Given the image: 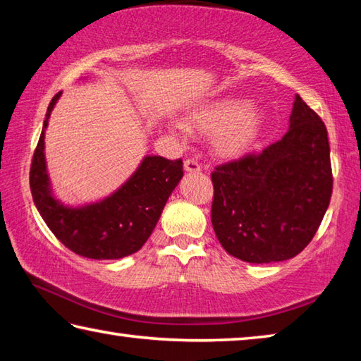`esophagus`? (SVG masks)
Instances as JSON below:
<instances>
[{"mask_svg": "<svg viewBox=\"0 0 361 361\" xmlns=\"http://www.w3.org/2000/svg\"><path fill=\"white\" fill-rule=\"evenodd\" d=\"M185 170H186V172H191V173L200 172V164L195 161V159H186V161H185Z\"/></svg>", "mask_w": 361, "mask_h": 361, "instance_id": "1", "label": "esophagus"}]
</instances>
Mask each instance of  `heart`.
Listing matches in <instances>:
<instances>
[{
	"label": "heart",
	"instance_id": "obj_1",
	"mask_svg": "<svg viewBox=\"0 0 361 361\" xmlns=\"http://www.w3.org/2000/svg\"><path fill=\"white\" fill-rule=\"evenodd\" d=\"M189 119L199 129L213 132L212 145L223 157H240L253 148L264 127L266 116L261 108L245 99L224 97L195 106ZM172 130L186 135V124L173 122Z\"/></svg>",
	"mask_w": 361,
	"mask_h": 361
}]
</instances>
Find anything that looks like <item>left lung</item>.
I'll return each instance as SVG.
<instances>
[{
  "label": "left lung",
  "instance_id": "8db88e82",
  "mask_svg": "<svg viewBox=\"0 0 361 361\" xmlns=\"http://www.w3.org/2000/svg\"><path fill=\"white\" fill-rule=\"evenodd\" d=\"M212 181V224L226 252L253 264L290 259L312 240L331 199L326 127L296 95L283 138L218 166Z\"/></svg>",
  "mask_w": 361,
  "mask_h": 361
}]
</instances>
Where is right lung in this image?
<instances>
[{
  "label": "right lung",
  "mask_w": 361,
  "mask_h": 361,
  "mask_svg": "<svg viewBox=\"0 0 361 361\" xmlns=\"http://www.w3.org/2000/svg\"><path fill=\"white\" fill-rule=\"evenodd\" d=\"M62 92L49 103L36 146L30 188L47 228L66 248L90 259H119L138 252L161 218L170 194L183 178V161L145 156L118 191L99 202L70 207L54 197L44 156V132Z\"/></svg>",
  "instance_id": "add662e5"
}]
</instances>
